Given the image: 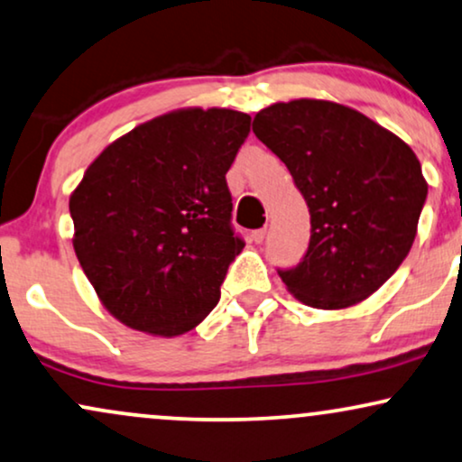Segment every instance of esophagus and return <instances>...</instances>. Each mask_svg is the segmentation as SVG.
Listing matches in <instances>:
<instances>
[{"label": "esophagus", "instance_id": "34e87169", "mask_svg": "<svg viewBox=\"0 0 462 462\" xmlns=\"http://www.w3.org/2000/svg\"><path fill=\"white\" fill-rule=\"evenodd\" d=\"M264 238H266V227H260V230L251 232V241H254L255 245L264 243Z\"/></svg>", "mask_w": 462, "mask_h": 462}]
</instances>
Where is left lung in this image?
<instances>
[{"label":"left lung","instance_id":"1","mask_svg":"<svg viewBox=\"0 0 462 462\" xmlns=\"http://www.w3.org/2000/svg\"><path fill=\"white\" fill-rule=\"evenodd\" d=\"M254 134L282 160L311 213V241L279 271L290 294L315 309L369 299L410 254L426 179L407 143L358 110L328 100L262 108Z\"/></svg>","mask_w":462,"mask_h":462}]
</instances>
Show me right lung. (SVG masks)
<instances>
[{"label":"right lung","mask_w":462,"mask_h":462,"mask_svg":"<svg viewBox=\"0 0 462 462\" xmlns=\"http://www.w3.org/2000/svg\"><path fill=\"white\" fill-rule=\"evenodd\" d=\"M251 116L179 108L102 151L69 196L74 251L113 318L153 337L196 328L245 243L226 172Z\"/></svg>","instance_id":"right-lung-1"}]
</instances>
